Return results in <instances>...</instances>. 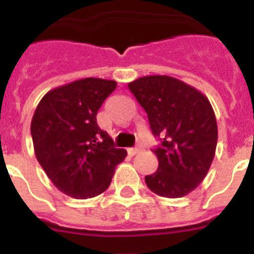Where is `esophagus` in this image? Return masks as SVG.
Masks as SVG:
<instances>
[{
	"instance_id": "34e87169",
	"label": "esophagus",
	"mask_w": 254,
	"mask_h": 254,
	"mask_svg": "<svg viewBox=\"0 0 254 254\" xmlns=\"http://www.w3.org/2000/svg\"><path fill=\"white\" fill-rule=\"evenodd\" d=\"M127 151H128V155H129V156H133V155L138 154V152L141 151V147H140V146L133 147V149H128V150H127Z\"/></svg>"
}]
</instances>
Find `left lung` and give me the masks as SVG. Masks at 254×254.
Returning a JSON list of instances; mask_svg holds the SVG:
<instances>
[{
  "label": "left lung",
  "mask_w": 254,
  "mask_h": 254,
  "mask_svg": "<svg viewBox=\"0 0 254 254\" xmlns=\"http://www.w3.org/2000/svg\"><path fill=\"white\" fill-rule=\"evenodd\" d=\"M128 89L145 109L154 136L158 170L145 177L154 193L179 198L198 187L214 160L217 123L208 99L196 87L167 75L143 76Z\"/></svg>",
  "instance_id": "1"
}]
</instances>
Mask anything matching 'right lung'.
I'll list each match as a JSON object with an SVG mask.
<instances>
[{"instance_id":"add662e5","label":"right lung","mask_w":254,"mask_h":254,"mask_svg":"<svg viewBox=\"0 0 254 254\" xmlns=\"http://www.w3.org/2000/svg\"><path fill=\"white\" fill-rule=\"evenodd\" d=\"M116 87L113 80L81 78L52 89L35 109L30 125L35 156L67 196H99L127 156L96 123V113Z\"/></svg>"}]
</instances>
